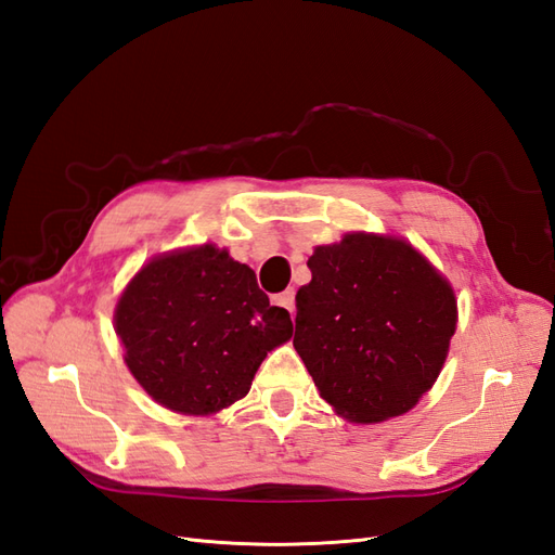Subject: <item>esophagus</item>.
Here are the masks:
<instances>
[{"label":"esophagus","instance_id":"34e87169","mask_svg":"<svg viewBox=\"0 0 555 555\" xmlns=\"http://www.w3.org/2000/svg\"><path fill=\"white\" fill-rule=\"evenodd\" d=\"M275 306H280V308H284V310H289V312L294 314V289H287V292L278 294V296H275Z\"/></svg>","mask_w":555,"mask_h":555}]
</instances>
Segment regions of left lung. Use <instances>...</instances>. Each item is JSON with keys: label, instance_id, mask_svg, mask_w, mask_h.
<instances>
[{"label": "left lung", "instance_id": "8db88e82", "mask_svg": "<svg viewBox=\"0 0 555 555\" xmlns=\"http://www.w3.org/2000/svg\"><path fill=\"white\" fill-rule=\"evenodd\" d=\"M308 266L294 347L319 396L359 426L410 412L438 382L456 333L451 282L393 233L349 231L317 245Z\"/></svg>", "mask_w": 555, "mask_h": 555}]
</instances>
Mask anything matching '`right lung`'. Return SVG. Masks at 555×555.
Returning a JSON list of instances; mask_svg holds the SVG:
<instances>
[{"instance_id":"obj_1","label":"right lung","mask_w":555,"mask_h":555,"mask_svg":"<svg viewBox=\"0 0 555 555\" xmlns=\"http://www.w3.org/2000/svg\"><path fill=\"white\" fill-rule=\"evenodd\" d=\"M113 326L131 377L184 416H212L245 398L268 351L294 333L255 271L215 243L147 259L117 296Z\"/></svg>"}]
</instances>
